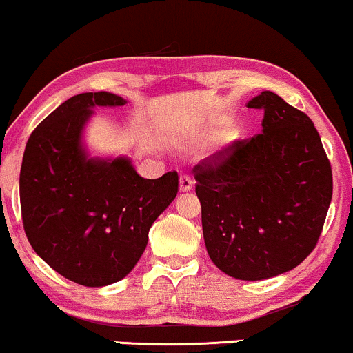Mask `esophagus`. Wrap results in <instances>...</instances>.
I'll return each mask as SVG.
<instances>
[{
  "label": "esophagus",
  "instance_id": "obj_1",
  "mask_svg": "<svg viewBox=\"0 0 353 353\" xmlns=\"http://www.w3.org/2000/svg\"><path fill=\"white\" fill-rule=\"evenodd\" d=\"M194 185V181L190 179L189 176H181V181H179V188L182 192H188V190L192 189Z\"/></svg>",
  "mask_w": 353,
  "mask_h": 353
}]
</instances>
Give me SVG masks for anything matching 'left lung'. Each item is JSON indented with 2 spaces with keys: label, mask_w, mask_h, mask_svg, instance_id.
<instances>
[{
  "label": "left lung",
  "mask_w": 353,
  "mask_h": 353,
  "mask_svg": "<svg viewBox=\"0 0 353 353\" xmlns=\"http://www.w3.org/2000/svg\"><path fill=\"white\" fill-rule=\"evenodd\" d=\"M246 107L265 113L261 133L195 165V194L210 260L232 278L260 281L311 254L332 199V169L307 114L268 90Z\"/></svg>",
  "instance_id": "1"
}]
</instances>
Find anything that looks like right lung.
<instances>
[{"mask_svg":"<svg viewBox=\"0 0 353 353\" xmlns=\"http://www.w3.org/2000/svg\"><path fill=\"white\" fill-rule=\"evenodd\" d=\"M108 92L63 101L29 136L19 174L29 243L50 268L88 288L125 278L151 225L177 195L179 176L144 179L128 158H90L82 143L95 107H121Z\"/></svg>","mask_w":353,"mask_h":353,"instance_id":"right-lung-1","label":"right lung"}]
</instances>
